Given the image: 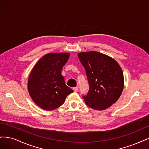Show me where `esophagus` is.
Masks as SVG:
<instances>
[{"instance_id": "esophagus-1", "label": "esophagus", "mask_w": 149, "mask_h": 149, "mask_svg": "<svg viewBox=\"0 0 149 149\" xmlns=\"http://www.w3.org/2000/svg\"><path fill=\"white\" fill-rule=\"evenodd\" d=\"M73 90H74V91L75 92H77L78 91V87H74V88H73Z\"/></svg>"}]
</instances>
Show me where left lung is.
I'll use <instances>...</instances> for the list:
<instances>
[{
  "mask_svg": "<svg viewBox=\"0 0 149 149\" xmlns=\"http://www.w3.org/2000/svg\"><path fill=\"white\" fill-rule=\"evenodd\" d=\"M78 57L89 84L87 94L83 96L86 104L96 110L111 107L119 99L124 87L121 67L111 57L97 51L80 52Z\"/></svg>",
  "mask_w": 149,
  "mask_h": 149,
  "instance_id": "8db88e82",
  "label": "left lung"
}]
</instances>
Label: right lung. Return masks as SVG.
<instances>
[{
  "mask_svg": "<svg viewBox=\"0 0 149 149\" xmlns=\"http://www.w3.org/2000/svg\"><path fill=\"white\" fill-rule=\"evenodd\" d=\"M70 56L68 52L49 53L38 61L28 79V92L40 108L51 111L63 104L74 91L65 84L61 74Z\"/></svg>",
  "mask_w": 149,
  "mask_h": 149,
  "instance_id": "obj_1",
  "label": "right lung"
}]
</instances>
